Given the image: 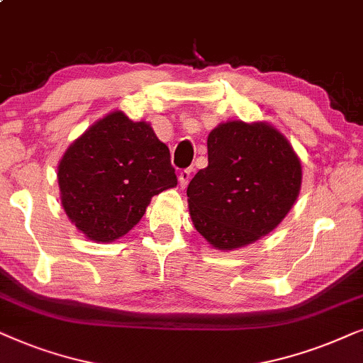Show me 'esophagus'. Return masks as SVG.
<instances>
[{"mask_svg": "<svg viewBox=\"0 0 363 363\" xmlns=\"http://www.w3.org/2000/svg\"><path fill=\"white\" fill-rule=\"evenodd\" d=\"M191 174H192V167L182 169V171L179 172V184H181V187L187 186V182H189V179H191Z\"/></svg>", "mask_w": 363, "mask_h": 363, "instance_id": "obj_1", "label": "esophagus"}]
</instances>
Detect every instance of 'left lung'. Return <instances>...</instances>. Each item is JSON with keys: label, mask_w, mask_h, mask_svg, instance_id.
Returning <instances> with one entry per match:
<instances>
[{"label": "left lung", "mask_w": 363, "mask_h": 363, "mask_svg": "<svg viewBox=\"0 0 363 363\" xmlns=\"http://www.w3.org/2000/svg\"><path fill=\"white\" fill-rule=\"evenodd\" d=\"M207 167L187 187L196 230L219 250L272 232L297 201L301 159L267 123L227 121L207 138Z\"/></svg>", "instance_id": "left-lung-1"}]
</instances>
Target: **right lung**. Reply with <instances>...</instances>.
<instances>
[{
    "instance_id": "1",
    "label": "right lung",
    "mask_w": 363,
    "mask_h": 363,
    "mask_svg": "<svg viewBox=\"0 0 363 363\" xmlns=\"http://www.w3.org/2000/svg\"><path fill=\"white\" fill-rule=\"evenodd\" d=\"M61 204L86 238L113 242L141 220L159 192L177 186L166 144L121 111L99 119L57 166Z\"/></svg>"
}]
</instances>
